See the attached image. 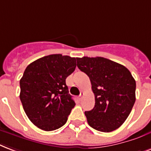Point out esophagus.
<instances>
[{"mask_svg":"<svg viewBox=\"0 0 151 151\" xmlns=\"http://www.w3.org/2000/svg\"><path fill=\"white\" fill-rule=\"evenodd\" d=\"M83 95H84L83 92H81V93H80V94H79V96L78 97V99H79V100H81L82 98L83 97Z\"/></svg>","mask_w":151,"mask_h":151,"instance_id":"34e87169","label":"esophagus"}]
</instances>
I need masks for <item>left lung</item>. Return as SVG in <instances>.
<instances>
[{
	"label": "left lung",
	"instance_id": "1",
	"mask_svg": "<svg viewBox=\"0 0 151 151\" xmlns=\"http://www.w3.org/2000/svg\"><path fill=\"white\" fill-rule=\"evenodd\" d=\"M77 67L90 78L95 105L85 115L89 125L102 132L120 128L135 101V80L124 65L104 57H77Z\"/></svg>",
	"mask_w": 151,
	"mask_h": 151
}]
</instances>
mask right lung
Wrapping results in <instances>:
<instances>
[{
  "instance_id": "add662e5",
  "label": "right lung",
  "mask_w": 151,
  "mask_h": 151,
  "mask_svg": "<svg viewBox=\"0 0 151 151\" xmlns=\"http://www.w3.org/2000/svg\"><path fill=\"white\" fill-rule=\"evenodd\" d=\"M76 67L75 57L52 54L26 68L19 81V98L29 120L42 130H56L67 122L76 103L65 79Z\"/></svg>"
}]
</instances>
